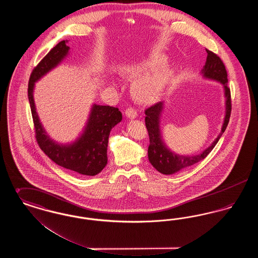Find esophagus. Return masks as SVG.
<instances>
[{"instance_id": "1", "label": "esophagus", "mask_w": 258, "mask_h": 258, "mask_svg": "<svg viewBox=\"0 0 258 258\" xmlns=\"http://www.w3.org/2000/svg\"><path fill=\"white\" fill-rule=\"evenodd\" d=\"M125 115L130 118V119H135L137 117V111L135 110L134 107H128L125 110Z\"/></svg>"}]
</instances>
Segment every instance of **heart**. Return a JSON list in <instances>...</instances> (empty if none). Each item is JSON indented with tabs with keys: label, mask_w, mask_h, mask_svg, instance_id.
<instances>
[{
	"label": "heart",
	"mask_w": 258,
	"mask_h": 258,
	"mask_svg": "<svg viewBox=\"0 0 258 258\" xmlns=\"http://www.w3.org/2000/svg\"><path fill=\"white\" fill-rule=\"evenodd\" d=\"M155 67H156L155 62H144L141 64H134V66L127 67V69L125 70V73L130 75H136ZM161 81H162V75L160 74L155 75L153 77H143L138 79L135 82V90L140 94H148L160 86Z\"/></svg>",
	"instance_id": "b5f03b06"
}]
</instances>
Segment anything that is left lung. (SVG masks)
<instances>
[{"label": "left lung", "mask_w": 258, "mask_h": 258, "mask_svg": "<svg viewBox=\"0 0 258 258\" xmlns=\"http://www.w3.org/2000/svg\"><path fill=\"white\" fill-rule=\"evenodd\" d=\"M206 51L208 55L205 66L201 71V74L203 77L207 79L220 82L224 89L225 115L221 126V133L214 140V142L202 153L196 156L178 155L172 152L169 148H167L165 143L163 142L160 134V113L162 111L163 102H158L155 105L147 108L145 110V123L150 138V145L148 148V158L151 164L162 174L170 175L177 173L205 159L220 140L221 135L226 130V126L229 122L231 113V96L230 89L227 86V73L221 58L210 50L206 49Z\"/></svg>", "instance_id": "obj_1"}]
</instances>
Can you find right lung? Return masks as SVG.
Returning <instances> with one entry per match:
<instances>
[{"instance_id":"add662e5","label":"right lung","mask_w":258,"mask_h":258,"mask_svg":"<svg viewBox=\"0 0 258 258\" xmlns=\"http://www.w3.org/2000/svg\"><path fill=\"white\" fill-rule=\"evenodd\" d=\"M68 40H61L33 70L28 98L36 130L37 144L55 163L80 175L95 176L107 163L108 137L112 127L122 121V113L117 107L93 104L83 134L71 144H60L50 138L40 123L34 100L35 83L56 68L69 54Z\"/></svg>"}]
</instances>
